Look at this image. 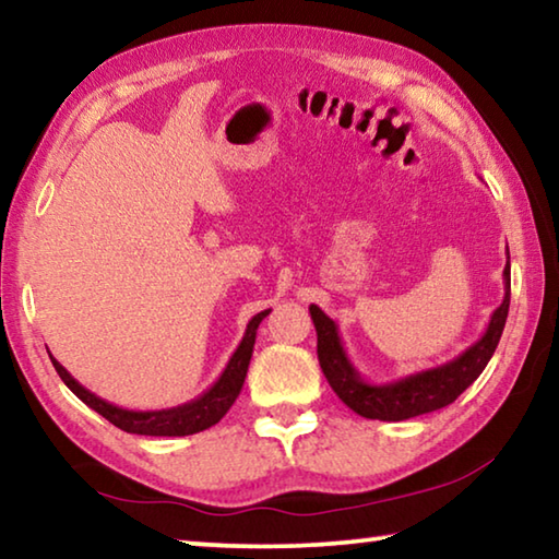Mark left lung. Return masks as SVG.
<instances>
[{"label":"left lung","mask_w":559,"mask_h":559,"mask_svg":"<svg viewBox=\"0 0 559 559\" xmlns=\"http://www.w3.org/2000/svg\"><path fill=\"white\" fill-rule=\"evenodd\" d=\"M506 296L503 302L493 310L486 333L478 343H473L466 353L453 357L451 362H443L429 370L406 374L396 382L372 384L355 370L340 340L337 325L330 320L318 306H310L318 333V359L325 380L333 386V392L343 400L355 414L365 419L380 421H404L412 416H421L429 412L443 409L451 402L459 400V394L478 380V374L486 370L488 359L493 357L498 340L503 335L508 308H510V257L503 271Z\"/></svg>","instance_id":"8db88e82"}]
</instances>
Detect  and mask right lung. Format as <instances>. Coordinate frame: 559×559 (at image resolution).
<instances>
[{"label": "right lung", "mask_w": 559, "mask_h": 559, "mask_svg": "<svg viewBox=\"0 0 559 559\" xmlns=\"http://www.w3.org/2000/svg\"><path fill=\"white\" fill-rule=\"evenodd\" d=\"M269 313L271 310H261V313H257L249 320L239 347L234 349V355L229 362H226L219 380H216L210 390L192 402L169 406V409H155V412L122 409V406L110 404L93 392H88L86 386L73 380L59 359L51 355L49 357L63 384L69 386V390L79 396L83 404H88L93 412H98L100 416H106L110 424H116L118 429L128 433H140V437H189V433L214 427V424L231 409V404L236 402V396H239L243 386L246 370H249L253 343H257V330L261 325V320Z\"/></svg>", "instance_id": "1"}]
</instances>
